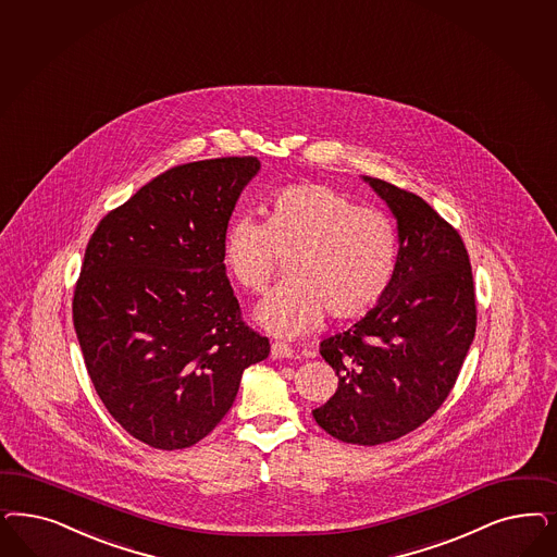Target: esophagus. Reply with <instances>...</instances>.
<instances>
[{
  "label": "esophagus",
  "instance_id": "obj_1",
  "mask_svg": "<svg viewBox=\"0 0 557 557\" xmlns=\"http://www.w3.org/2000/svg\"><path fill=\"white\" fill-rule=\"evenodd\" d=\"M270 355H272V359H290L295 355V350L285 342H272Z\"/></svg>",
  "mask_w": 557,
  "mask_h": 557
}]
</instances>
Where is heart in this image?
<instances>
[{"label": "heart", "instance_id": "b5f03b06", "mask_svg": "<svg viewBox=\"0 0 557 557\" xmlns=\"http://www.w3.org/2000/svg\"><path fill=\"white\" fill-rule=\"evenodd\" d=\"M267 221L239 216L223 235V264L248 293H264L288 262L256 320L274 336L315 330L327 313L336 322L367 315L394 283L397 237L387 216L360 209L325 184H293L267 202Z\"/></svg>", "mask_w": 557, "mask_h": 557}]
</instances>
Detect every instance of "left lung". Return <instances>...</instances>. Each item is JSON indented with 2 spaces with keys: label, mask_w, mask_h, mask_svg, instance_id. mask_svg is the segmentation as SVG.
Here are the masks:
<instances>
[{
  "label": "left lung",
  "mask_w": 557,
  "mask_h": 557,
  "mask_svg": "<svg viewBox=\"0 0 557 557\" xmlns=\"http://www.w3.org/2000/svg\"><path fill=\"white\" fill-rule=\"evenodd\" d=\"M397 221L394 283L350 330L320 344L338 389L313 410L350 445H383L416 431L450 394L475 336L466 244L426 200L362 176Z\"/></svg>",
  "instance_id": "8db88e82"
}]
</instances>
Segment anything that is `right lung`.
Here are the masks:
<instances>
[{
	"instance_id": "right-lung-1",
	"label": "right lung",
	"mask_w": 557,
	"mask_h": 557,
	"mask_svg": "<svg viewBox=\"0 0 557 557\" xmlns=\"http://www.w3.org/2000/svg\"><path fill=\"white\" fill-rule=\"evenodd\" d=\"M256 158L176 165L91 234L73 325L96 394L153 449L197 445L230 412L242 373L270 352L244 320L223 264Z\"/></svg>"
}]
</instances>
